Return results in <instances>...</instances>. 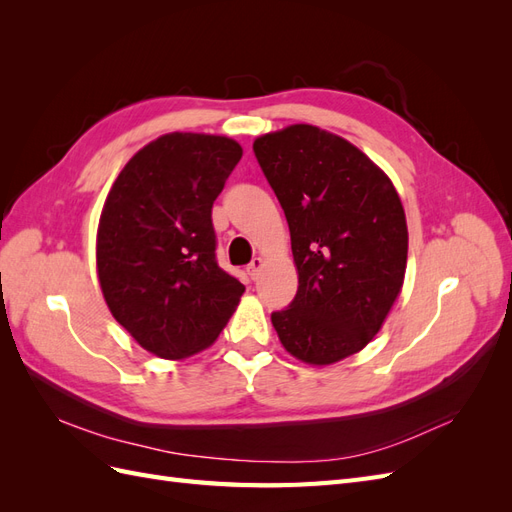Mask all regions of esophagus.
Segmentation results:
<instances>
[{
	"label": "esophagus",
	"mask_w": 512,
	"mask_h": 512,
	"mask_svg": "<svg viewBox=\"0 0 512 512\" xmlns=\"http://www.w3.org/2000/svg\"><path fill=\"white\" fill-rule=\"evenodd\" d=\"M265 267V262H262V258H254L252 262H250V267H247V275L252 277V280H258V275H260V269Z\"/></svg>",
	"instance_id": "obj_1"
}]
</instances>
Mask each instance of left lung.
Returning a JSON list of instances; mask_svg holds the SVG:
<instances>
[{
    "label": "left lung",
    "instance_id": "obj_1",
    "mask_svg": "<svg viewBox=\"0 0 512 512\" xmlns=\"http://www.w3.org/2000/svg\"><path fill=\"white\" fill-rule=\"evenodd\" d=\"M256 160L286 213L299 290L273 312L309 365L363 350L404 286L408 226L391 179L346 138L307 123L258 136Z\"/></svg>",
    "mask_w": 512,
    "mask_h": 512
}]
</instances>
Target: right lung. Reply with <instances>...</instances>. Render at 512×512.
Returning <instances> with one entry per match:
<instances>
[{
  "mask_svg": "<svg viewBox=\"0 0 512 512\" xmlns=\"http://www.w3.org/2000/svg\"><path fill=\"white\" fill-rule=\"evenodd\" d=\"M243 149L226 136L170 132L134 153L98 224V277L113 318L168 361L209 348L245 286L215 260L213 200Z\"/></svg>",
  "mask_w": 512,
  "mask_h": 512,
  "instance_id": "obj_1",
  "label": "right lung"
}]
</instances>
